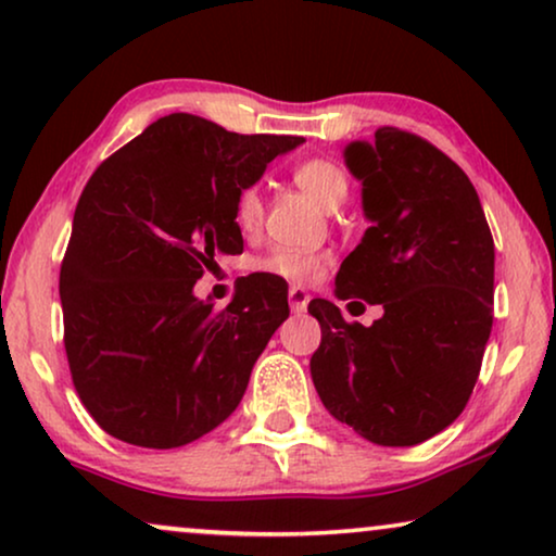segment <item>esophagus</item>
Segmentation results:
<instances>
[{"label": "esophagus", "mask_w": 556, "mask_h": 556, "mask_svg": "<svg viewBox=\"0 0 556 556\" xmlns=\"http://www.w3.org/2000/svg\"><path fill=\"white\" fill-rule=\"evenodd\" d=\"M308 301H311V293L306 291V288H301V286L288 288V303H291L293 314H303L308 306Z\"/></svg>", "instance_id": "obj_1"}]
</instances>
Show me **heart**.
Masks as SVG:
<instances>
[{"instance_id":"1","label":"heart","mask_w":556,"mask_h":556,"mask_svg":"<svg viewBox=\"0 0 556 556\" xmlns=\"http://www.w3.org/2000/svg\"><path fill=\"white\" fill-rule=\"evenodd\" d=\"M293 181L303 192H308L324 210H339L349 197V174L331 159H303L293 166ZM263 194L257 187L240 189L235 200V223L240 230L255 232L263 225ZM326 255L308 248H273L268 255L257 261V268L273 276L293 280V283H308L324 268Z\"/></svg>"}]
</instances>
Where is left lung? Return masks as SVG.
Here are the masks:
<instances>
[{
  "instance_id": "obj_1",
  "label": "left lung",
  "mask_w": 556,
  "mask_h": 556,
  "mask_svg": "<svg viewBox=\"0 0 556 556\" xmlns=\"http://www.w3.org/2000/svg\"><path fill=\"white\" fill-rule=\"evenodd\" d=\"M369 219L337 273L349 306L314 299L321 324L311 377L324 407L377 445H417L468 405L493 324V238L466 172L420 136L382 126L344 151Z\"/></svg>"
}]
</instances>
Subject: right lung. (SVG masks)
I'll list each match as a JSON object with an SVG mask.
<instances>
[{
    "mask_svg": "<svg viewBox=\"0 0 556 556\" xmlns=\"http://www.w3.org/2000/svg\"><path fill=\"white\" fill-rule=\"evenodd\" d=\"M299 143L172 113L88 179L60 301L75 392L109 435L166 451L207 435L240 405L253 364L291 314L288 286L255 273L223 311L192 288L219 255L242 253L240 189Z\"/></svg>",
    "mask_w": 556,
    "mask_h": 556,
    "instance_id": "add662e5",
    "label": "right lung"
}]
</instances>
